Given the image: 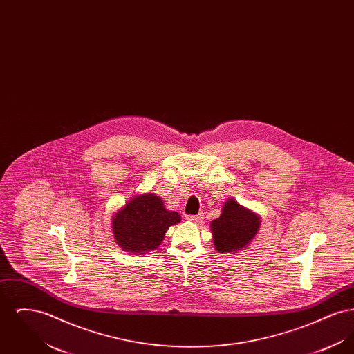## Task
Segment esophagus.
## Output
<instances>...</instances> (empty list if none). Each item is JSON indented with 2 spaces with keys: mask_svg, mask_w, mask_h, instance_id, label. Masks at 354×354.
Instances as JSON below:
<instances>
[{
  "mask_svg": "<svg viewBox=\"0 0 354 354\" xmlns=\"http://www.w3.org/2000/svg\"><path fill=\"white\" fill-rule=\"evenodd\" d=\"M187 219L192 221V223H198V221H201L203 219V215L202 214H199V215H188Z\"/></svg>",
  "mask_w": 354,
  "mask_h": 354,
  "instance_id": "obj_1",
  "label": "esophagus"
}]
</instances>
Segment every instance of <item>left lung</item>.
Masks as SVG:
<instances>
[{
    "instance_id": "obj_1",
    "label": "left lung",
    "mask_w": 354,
    "mask_h": 354,
    "mask_svg": "<svg viewBox=\"0 0 354 354\" xmlns=\"http://www.w3.org/2000/svg\"><path fill=\"white\" fill-rule=\"evenodd\" d=\"M260 218L234 199H228L218 219L212 220L211 231L214 245L219 253H230L245 248L260 228Z\"/></svg>"
}]
</instances>
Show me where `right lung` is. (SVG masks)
<instances>
[{
  "mask_svg": "<svg viewBox=\"0 0 354 354\" xmlns=\"http://www.w3.org/2000/svg\"><path fill=\"white\" fill-rule=\"evenodd\" d=\"M180 221L178 212L165 208L153 194L133 198L113 216V234L119 247L131 254L156 250L171 225Z\"/></svg>",
  "mask_w": 354,
  "mask_h": 354,
  "instance_id": "1",
  "label": "right lung"
}]
</instances>
